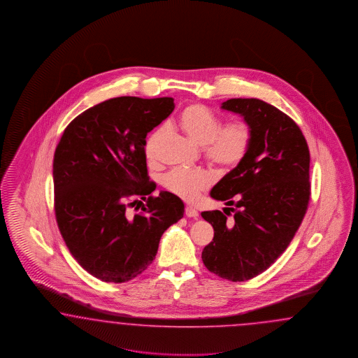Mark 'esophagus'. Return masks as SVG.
<instances>
[{
	"instance_id": "1",
	"label": "esophagus",
	"mask_w": 358,
	"mask_h": 358,
	"mask_svg": "<svg viewBox=\"0 0 358 358\" xmlns=\"http://www.w3.org/2000/svg\"><path fill=\"white\" fill-rule=\"evenodd\" d=\"M185 214H186V217H198V211H196V208L193 206H186V208H185Z\"/></svg>"
}]
</instances>
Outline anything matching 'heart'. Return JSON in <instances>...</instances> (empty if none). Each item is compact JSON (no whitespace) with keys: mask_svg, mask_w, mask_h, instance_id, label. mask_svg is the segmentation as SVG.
<instances>
[{"mask_svg":"<svg viewBox=\"0 0 358 358\" xmlns=\"http://www.w3.org/2000/svg\"><path fill=\"white\" fill-rule=\"evenodd\" d=\"M181 129L199 145L203 157L219 171L235 169L248 156L253 143V130L245 120H223L215 111L201 103H192L178 117ZM163 127L153 131L145 141V155L153 159ZM211 176L202 169H173L165 174V189L185 201H195L211 186Z\"/></svg>","mask_w":358,"mask_h":358,"instance_id":"1","label":"heart"}]
</instances>
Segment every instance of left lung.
<instances>
[{
	"label": "left lung",
	"instance_id": "8db88e82",
	"mask_svg": "<svg viewBox=\"0 0 358 358\" xmlns=\"http://www.w3.org/2000/svg\"><path fill=\"white\" fill-rule=\"evenodd\" d=\"M222 108L244 117L253 143L245 160L211 190L228 207L202 213L214 227L202 260L220 278L248 281L275 262L303 220L311 195L310 151L299 126L261 99L232 98Z\"/></svg>",
	"mask_w": 358,
	"mask_h": 358
}]
</instances>
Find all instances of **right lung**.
<instances>
[{
	"label": "right lung",
	"instance_id": "1",
	"mask_svg": "<svg viewBox=\"0 0 358 358\" xmlns=\"http://www.w3.org/2000/svg\"><path fill=\"white\" fill-rule=\"evenodd\" d=\"M173 110L171 97L111 98L77 115L55 150L57 227L75 260L101 281L138 277L165 229L184 217L177 195H152L144 148Z\"/></svg>",
	"mask_w": 358,
	"mask_h": 358
}]
</instances>
